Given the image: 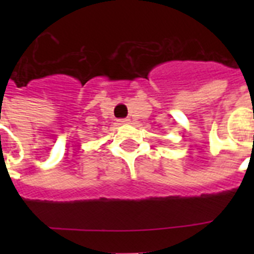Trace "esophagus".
I'll return each instance as SVG.
<instances>
[{"label": "esophagus", "instance_id": "esophagus-1", "mask_svg": "<svg viewBox=\"0 0 254 254\" xmlns=\"http://www.w3.org/2000/svg\"><path fill=\"white\" fill-rule=\"evenodd\" d=\"M118 122H120L121 125H123V123H128L129 118H121V120H118Z\"/></svg>", "mask_w": 254, "mask_h": 254}]
</instances>
